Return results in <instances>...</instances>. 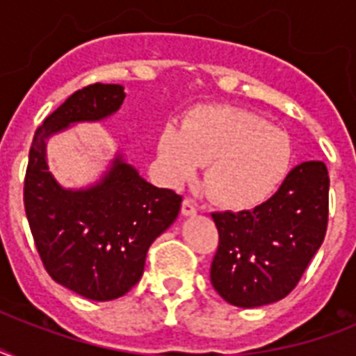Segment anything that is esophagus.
Here are the masks:
<instances>
[{"instance_id":"obj_1","label":"esophagus","mask_w":356,"mask_h":356,"mask_svg":"<svg viewBox=\"0 0 356 356\" xmlns=\"http://www.w3.org/2000/svg\"><path fill=\"white\" fill-rule=\"evenodd\" d=\"M181 211H183L184 216H192V214H195V212H197V203H195L192 197H184Z\"/></svg>"}]
</instances>
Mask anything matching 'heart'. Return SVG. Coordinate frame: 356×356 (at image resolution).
<instances>
[{"label": "heart", "mask_w": 356, "mask_h": 356, "mask_svg": "<svg viewBox=\"0 0 356 356\" xmlns=\"http://www.w3.org/2000/svg\"><path fill=\"white\" fill-rule=\"evenodd\" d=\"M159 156L173 184L188 183L197 168L209 164L207 194L225 209L248 211L281 184L292 162V144L259 114L211 105L190 114L183 131L162 129Z\"/></svg>", "instance_id": "b5f03b06"}]
</instances>
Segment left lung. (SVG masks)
Returning <instances> with one entry per match:
<instances>
[{"label":"left lung","instance_id":"obj_1","mask_svg":"<svg viewBox=\"0 0 356 356\" xmlns=\"http://www.w3.org/2000/svg\"><path fill=\"white\" fill-rule=\"evenodd\" d=\"M218 249L211 282L227 303L251 309L286 298L320 249L329 222V172L321 161L292 168L253 211L212 212Z\"/></svg>","mask_w":356,"mask_h":356}]
</instances>
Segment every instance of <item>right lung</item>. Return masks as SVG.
Listing matches in <instances>:
<instances>
[{
	"label": "right lung",
	"mask_w": 356,
	"mask_h": 356,
	"mask_svg": "<svg viewBox=\"0 0 356 356\" xmlns=\"http://www.w3.org/2000/svg\"><path fill=\"white\" fill-rule=\"evenodd\" d=\"M122 85L94 83L53 111L29 149L24 207L36 251L53 281L92 301L127 293L144 273L147 249L179 214L183 195L156 188L122 159L94 188L64 190L47 172L46 138L74 122L116 113Z\"/></svg>",
	"instance_id": "1"
}]
</instances>
